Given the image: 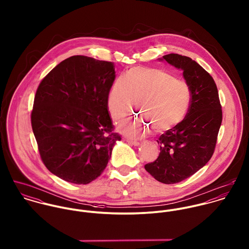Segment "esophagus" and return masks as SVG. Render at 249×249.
<instances>
[{"label": "esophagus", "instance_id": "obj_1", "mask_svg": "<svg viewBox=\"0 0 249 249\" xmlns=\"http://www.w3.org/2000/svg\"><path fill=\"white\" fill-rule=\"evenodd\" d=\"M126 141L129 142L130 144H133V145H139V143H140V142H138V141H135V140H131V139H127Z\"/></svg>", "mask_w": 249, "mask_h": 249}]
</instances>
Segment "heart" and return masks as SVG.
Masks as SVG:
<instances>
[{"label":"heart","mask_w":249,"mask_h":249,"mask_svg":"<svg viewBox=\"0 0 249 249\" xmlns=\"http://www.w3.org/2000/svg\"><path fill=\"white\" fill-rule=\"evenodd\" d=\"M135 101L140 117L119 124V129L130 136L141 137L153 126L156 131H167L178 124L186 116L191 104L189 85L168 71L155 68L133 67L112 83L107 107L115 120L127 116Z\"/></svg>","instance_id":"1"}]
</instances>
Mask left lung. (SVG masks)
Listing matches in <instances>:
<instances>
[{
  "label": "left lung",
  "instance_id": "obj_1",
  "mask_svg": "<svg viewBox=\"0 0 249 249\" xmlns=\"http://www.w3.org/2000/svg\"><path fill=\"white\" fill-rule=\"evenodd\" d=\"M163 59L183 71L191 104L184 120L159 137V156L144 169L157 181L175 184L196 174L211 159L222 110L213 77L197 62L178 53L166 54Z\"/></svg>",
  "mask_w": 249,
  "mask_h": 249
}]
</instances>
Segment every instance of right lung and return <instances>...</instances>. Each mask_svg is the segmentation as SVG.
<instances>
[{
	"instance_id": "obj_1",
	"label": "right lung",
	"mask_w": 249,
	"mask_h": 249,
	"mask_svg": "<svg viewBox=\"0 0 249 249\" xmlns=\"http://www.w3.org/2000/svg\"><path fill=\"white\" fill-rule=\"evenodd\" d=\"M115 80L113 62L73 55L40 82L32 127L40 157L54 176L88 184L107 168L121 135L114 131L107 98Z\"/></svg>"
}]
</instances>
